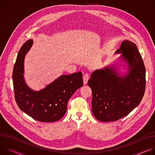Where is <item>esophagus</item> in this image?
<instances>
[{
  "label": "esophagus",
  "instance_id": "34e87169",
  "mask_svg": "<svg viewBox=\"0 0 155 155\" xmlns=\"http://www.w3.org/2000/svg\"><path fill=\"white\" fill-rule=\"evenodd\" d=\"M90 78V77H89V75H88L87 74H85L83 75V84H86L87 83V81L88 80H89Z\"/></svg>",
  "mask_w": 155,
  "mask_h": 155
}]
</instances>
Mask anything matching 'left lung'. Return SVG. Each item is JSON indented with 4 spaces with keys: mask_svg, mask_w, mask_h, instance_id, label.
<instances>
[{
    "mask_svg": "<svg viewBox=\"0 0 155 155\" xmlns=\"http://www.w3.org/2000/svg\"><path fill=\"white\" fill-rule=\"evenodd\" d=\"M115 54H120L118 61L95 70L87 83L93 93L92 112L103 122L128 115L140 104L145 90V68L136 44L124 40ZM118 61L126 64L125 73L119 70Z\"/></svg>",
    "mask_w": 155,
    "mask_h": 155,
    "instance_id": "obj_1",
    "label": "left lung"
}]
</instances>
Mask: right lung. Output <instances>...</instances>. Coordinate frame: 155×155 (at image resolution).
<instances>
[{
	"label": "right lung",
	"instance_id": "obj_1",
	"mask_svg": "<svg viewBox=\"0 0 155 155\" xmlns=\"http://www.w3.org/2000/svg\"><path fill=\"white\" fill-rule=\"evenodd\" d=\"M33 45L32 39L20 48L13 71L16 102L19 108L29 116L41 122H54L63 117L68 102L74 92L83 86L82 73L62 75L43 89L34 91L26 84L25 59Z\"/></svg>",
	"mask_w": 155,
	"mask_h": 155
}]
</instances>
